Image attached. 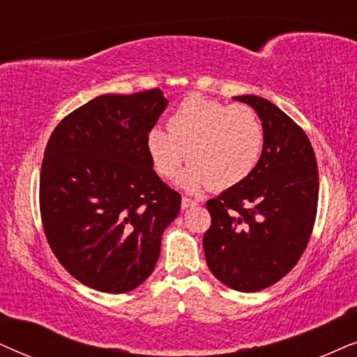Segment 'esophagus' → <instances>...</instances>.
I'll return each instance as SVG.
<instances>
[{
    "label": "esophagus",
    "instance_id": "esophagus-1",
    "mask_svg": "<svg viewBox=\"0 0 357 357\" xmlns=\"http://www.w3.org/2000/svg\"><path fill=\"white\" fill-rule=\"evenodd\" d=\"M194 206H197V202H196V201H192V199H189V197H183V201H181V207H183V211H186V208H189V207H194Z\"/></svg>",
    "mask_w": 357,
    "mask_h": 357
}]
</instances>
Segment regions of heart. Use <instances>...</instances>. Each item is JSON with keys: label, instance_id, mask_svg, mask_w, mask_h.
Returning a JSON list of instances; mask_svg holds the SVG:
<instances>
[{"label": "heart", "instance_id": "heart-1", "mask_svg": "<svg viewBox=\"0 0 357 357\" xmlns=\"http://www.w3.org/2000/svg\"><path fill=\"white\" fill-rule=\"evenodd\" d=\"M263 146V123L253 109L246 104L228 106L199 94L174 109L168 130L151 127L145 139L151 168L160 178H174L184 161H192L179 176V184L194 194L213 186H238L259 163Z\"/></svg>", "mask_w": 357, "mask_h": 357}]
</instances>
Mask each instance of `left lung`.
<instances>
[{
    "label": "left lung",
    "instance_id": "left-lung-1",
    "mask_svg": "<svg viewBox=\"0 0 357 357\" xmlns=\"http://www.w3.org/2000/svg\"><path fill=\"white\" fill-rule=\"evenodd\" d=\"M264 129L259 163L250 178L207 202V266L218 281L258 292L282 279L307 248L318 206V169L305 132L268 99L246 94Z\"/></svg>",
    "mask_w": 357,
    "mask_h": 357
}]
</instances>
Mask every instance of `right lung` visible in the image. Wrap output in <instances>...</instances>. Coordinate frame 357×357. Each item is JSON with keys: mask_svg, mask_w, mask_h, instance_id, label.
Here are the masks:
<instances>
[{"mask_svg": "<svg viewBox=\"0 0 357 357\" xmlns=\"http://www.w3.org/2000/svg\"><path fill=\"white\" fill-rule=\"evenodd\" d=\"M168 106L161 89L102 94L61 119L45 146L40 217L60 264L84 286L123 294L160 258L181 196L160 179L145 139Z\"/></svg>", "mask_w": 357, "mask_h": 357, "instance_id": "right-lung-1", "label": "right lung"}]
</instances>
